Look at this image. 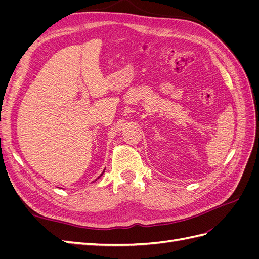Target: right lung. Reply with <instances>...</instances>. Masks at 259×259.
I'll return each mask as SVG.
<instances>
[{"mask_svg":"<svg viewBox=\"0 0 259 259\" xmlns=\"http://www.w3.org/2000/svg\"><path fill=\"white\" fill-rule=\"evenodd\" d=\"M104 173H105V169H104V171H103V173H101V174H100V176H101V175H103ZM100 176H99V177H100ZM99 177H98V178H99Z\"/></svg>","mask_w":259,"mask_h":259,"instance_id":"right-lung-1","label":"right lung"}]
</instances>
